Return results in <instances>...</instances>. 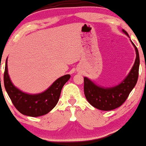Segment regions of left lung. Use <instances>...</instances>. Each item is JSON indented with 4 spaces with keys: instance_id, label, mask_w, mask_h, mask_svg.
<instances>
[{
    "instance_id": "1",
    "label": "left lung",
    "mask_w": 146,
    "mask_h": 146,
    "mask_svg": "<svg viewBox=\"0 0 146 146\" xmlns=\"http://www.w3.org/2000/svg\"><path fill=\"white\" fill-rule=\"evenodd\" d=\"M122 31L128 36L124 29ZM131 41V40H130ZM136 51V59L131 71L121 83L110 88L99 86L88 78H84V90L87 101L93 107L102 110H111L124 103L129 94L136 85L139 77V55L137 46L131 41Z\"/></svg>"
}]
</instances>
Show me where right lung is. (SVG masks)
<instances>
[{
    "mask_svg": "<svg viewBox=\"0 0 146 146\" xmlns=\"http://www.w3.org/2000/svg\"><path fill=\"white\" fill-rule=\"evenodd\" d=\"M7 58L4 73V85L13 104L20 113L30 117H39L47 114L56 106L59 100L61 90L65 83L71 78L65 75L58 78L45 91L38 94H27L14 86L7 70Z\"/></svg>",
    "mask_w": 146,
    "mask_h": 146,
    "instance_id": "right-lung-1",
    "label": "right lung"
}]
</instances>
